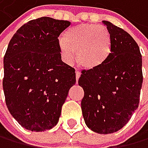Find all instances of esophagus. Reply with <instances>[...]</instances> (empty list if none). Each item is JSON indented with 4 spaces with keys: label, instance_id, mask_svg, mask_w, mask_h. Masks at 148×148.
Here are the masks:
<instances>
[{
    "label": "esophagus",
    "instance_id": "1",
    "mask_svg": "<svg viewBox=\"0 0 148 148\" xmlns=\"http://www.w3.org/2000/svg\"><path fill=\"white\" fill-rule=\"evenodd\" d=\"M80 75H81V73L79 72V71H76V72H75V78H76V82L78 81V79H79V77H80Z\"/></svg>",
    "mask_w": 148,
    "mask_h": 148
}]
</instances>
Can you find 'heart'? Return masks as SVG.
<instances>
[{
	"label": "heart",
	"instance_id": "1",
	"mask_svg": "<svg viewBox=\"0 0 148 148\" xmlns=\"http://www.w3.org/2000/svg\"><path fill=\"white\" fill-rule=\"evenodd\" d=\"M64 58L72 62L76 52L77 63L87 70L104 65L112 53V38L108 29L98 24H79L68 30L60 40Z\"/></svg>",
	"mask_w": 148,
	"mask_h": 148
}]
</instances>
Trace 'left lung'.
<instances>
[{"label": "left lung", "mask_w": 148, "mask_h": 148, "mask_svg": "<svg viewBox=\"0 0 148 148\" xmlns=\"http://www.w3.org/2000/svg\"><path fill=\"white\" fill-rule=\"evenodd\" d=\"M112 38L106 63L83 71L78 84L84 91L81 108L84 122L98 134H112L125 126L139 105L143 83L142 55L133 37L103 21Z\"/></svg>", "instance_id": "obj_1"}]
</instances>
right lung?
Returning a JSON list of instances; mask_svg holds the SVG:
<instances>
[{
	"label": "right lung",
	"mask_w": 148,
	"mask_h": 148,
	"mask_svg": "<svg viewBox=\"0 0 148 148\" xmlns=\"http://www.w3.org/2000/svg\"><path fill=\"white\" fill-rule=\"evenodd\" d=\"M71 23L41 17L23 24L8 44L2 87L9 112L27 130L57 125L75 84V71L62 61L58 37Z\"/></svg>",
	"instance_id": "right-lung-1"
}]
</instances>
